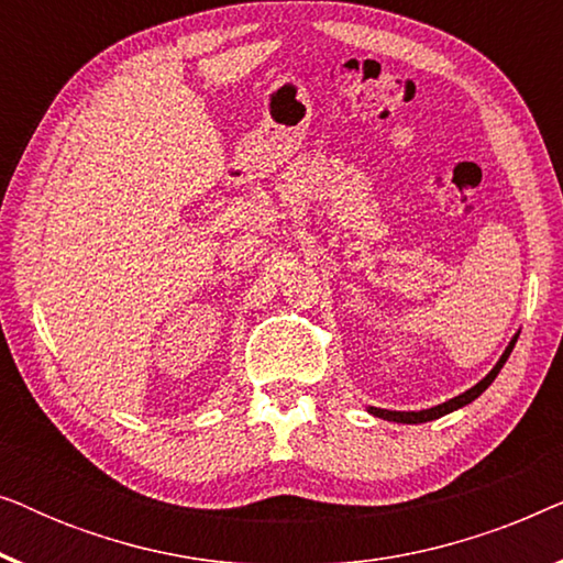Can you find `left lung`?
I'll return each instance as SVG.
<instances>
[{
	"label": "left lung",
	"instance_id": "1",
	"mask_svg": "<svg viewBox=\"0 0 563 563\" xmlns=\"http://www.w3.org/2000/svg\"><path fill=\"white\" fill-rule=\"evenodd\" d=\"M518 335H520V333H515V335H512L510 345H507L503 356H499V361L495 364V368H492V372H489L487 376H484V379H482L479 384H474L472 389H466L464 395H459V397L449 399V402L435 405V407H430V410H420V412H397V410H382V407H368V412H372L374 418H382V420H389V422H405V426H415V422L438 420V418H443V415H449V412H453V410H459V407H464V405H468V402H474V399L479 397L482 391L487 389L489 384L497 379L499 368L505 366V361L510 358V353H512V349H515V343H518Z\"/></svg>",
	"mask_w": 563,
	"mask_h": 563
}]
</instances>
